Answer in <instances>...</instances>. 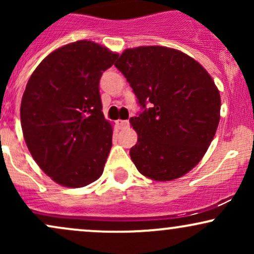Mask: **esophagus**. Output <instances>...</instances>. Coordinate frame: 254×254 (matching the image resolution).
<instances>
[{
	"label": "esophagus",
	"mask_w": 254,
	"mask_h": 254,
	"mask_svg": "<svg viewBox=\"0 0 254 254\" xmlns=\"http://www.w3.org/2000/svg\"><path fill=\"white\" fill-rule=\"evenodd\" d=\"M117 124L119 127V129H125V127H129V121H122V119H119V121H117Z\"/></svg>",
	"instance_id": "obj_1"
}]
</instances>
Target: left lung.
<instances>
[{
    "mask_svg": "<svg viewBox=\"0 0 254 254\" xmlns=\"http://www.w3.org/2000/svg\"><path fill=\"white\" fill-rule=\"evenodd\" d=\"M115 65L144 110L130 118L138 136L130 149L136 168L155 182L183 177L202 160L220 122L211 76L192 57L159 45L127 49Z\"/></svg>",
    "mask_w": 254,
    "mask_h": 254,
    "instance_id": "left-lung-1",
    "label": "left lung"
}]
</instances>
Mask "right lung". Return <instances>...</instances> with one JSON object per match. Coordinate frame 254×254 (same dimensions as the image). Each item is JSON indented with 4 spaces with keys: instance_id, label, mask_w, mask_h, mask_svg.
I'll list each match as a JSON object with an SVG mask.
<instances>
[{
    "instance_id": "right-lung-1",
    "label": "right lung",
    "mask_w": 254,
    "mask_h": 254,
    "mask_svg": "<svg viewBox=\"0 0 254 254\" xmlns=\"http://www.w3.org/2000/svg\"><path fill=\"white\" fill-rule=\"evenodd\" d=\"M117 58L100 44L77 40L48 55L26 84L20 107L25 142L60 185L83 188L103 174L113 129L104 117L99 81Z\"/></svg>"
}]
</instances>
